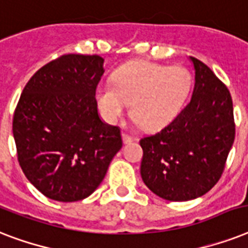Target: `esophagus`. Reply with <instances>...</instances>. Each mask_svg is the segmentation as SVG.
<instances>
[{"instance_id":"obj_1","label":"esophagus","mask_w":248,"mask_h":248,"mask_svg":"<svg viewBox=\"0 0 248 248\" xmlns=\"http://www.w3.org/2000/svg\"><path fill=\"white\" fill-rule=\"evenodd\" d=\"M122 140H124V144H130L134 141V138L130 135H127V134H122Z\"/></svg>"}]
</instances>
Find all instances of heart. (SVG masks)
<instances>
[{
  "mask_svg": "<svg viewBox=\"0 0 248 248\" xmlns=\"http://www.w3.org/2000/svg\"><path fill=\"white\" fill-rule=\"evenodd\" d=\"M113 85H100L95 99L108 124H117L131 104L135 124L148 130L167 124L177 116L192 89L193 78L184 67L136 60L112 76Z\"/></svg>",
  "mask_w": 248,
  "mask_h": 248,
  "instance_id": "heart-1",
  "label": "heart"
}]
</instances>
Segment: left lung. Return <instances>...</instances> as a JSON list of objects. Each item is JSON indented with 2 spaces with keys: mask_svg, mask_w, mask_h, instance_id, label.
<instances>
[{
  "mask_svg": "<svg viewBox=\"0 0 248 248\" xmlns=\"http://www.w3.org/2000/svg\"><path fill=\"white\" fill-rule=\"evenodd\" d=\"M190 60L196 83L188 105L161 131L140 140L144 184L175 202L203 196L219 181L235 135L229 90L206 64Z\"/></svg>",
  "mask_w": 248,
  "mask_h": 248,
  "instance_id": "left-lung-1",
  "label": "left lung"
}]
</instances>
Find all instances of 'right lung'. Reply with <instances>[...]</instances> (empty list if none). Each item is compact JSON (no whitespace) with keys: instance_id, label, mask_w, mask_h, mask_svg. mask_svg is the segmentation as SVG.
<instances>
[{"instance_id":"right-lung-1","label":"right lung","mask_w":248,"mask_h":248,"mask_svg":"<svg viewBox=\"0 0 248 248\" xmlns=\"http://www.w3.org/2000/svg\"><path fill=\"white\" fill-rule=\"evenodd\" d=\"M103 64L99 55L60 56L32 76L19 99L13 120L17 161L50 200L75 202L93 194L122 148L120 128L97 113Z\"/></svg>"}]
</instances>
